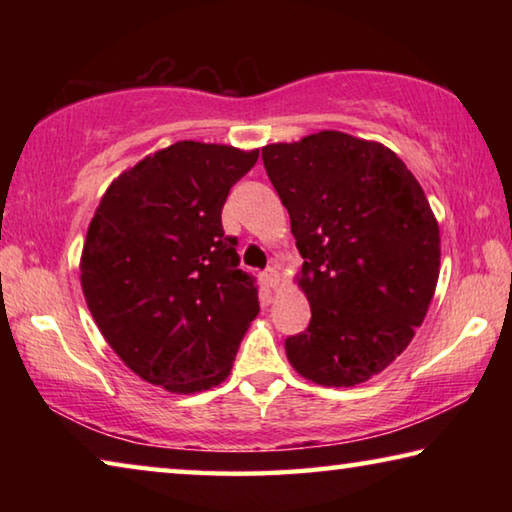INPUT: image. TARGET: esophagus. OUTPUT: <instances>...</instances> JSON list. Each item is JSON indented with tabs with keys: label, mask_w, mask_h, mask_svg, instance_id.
<instances>
[{
	"label": "esophagus",
	"mask_w": 512,
	"mask_h": 512,
	"mask_svg": "<svg viewBox=\"0 0 512 512\" xmlns=\"http://www.w3.org/2000/svg\"><path fill=\"white\" fill-rule=\"evenodd\" d=\"M264 282H266V287L277 289V284H280V273H277V268H266Z\"/></svg>",
	"instance_id": "34e87169"
}]
</instances>
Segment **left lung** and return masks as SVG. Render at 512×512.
<instances>
[{
    "instance_id": "1",
    "label": "left lung",
    "mask_w": 512,
    "mask_h": 512,
    "mask_svg": "<svg viewBox=\"0 0 512 512\" xmlns=\"http://www.w3.org/2000/svg\"><path fill=\"white\" fill-rule=\"evenodd\" d=\"M291 216L298 277L311 307L284 341L291 366L320 386L348 388L384 370L411 343L440 273V230L427 196L379 142L320 131L262 149Z\"/></svg>"
}]
</instances>
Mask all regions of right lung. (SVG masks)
Here are the masks:
<instances>
[{
    "label": "right lung",
    "mask_w": 512,
    "mask_h": 512,
    "mask_svg": "<svg viewBox=\"0 0 512 512\" xmlns=\"http://www.w3.org/2000/svg\"><path fill=\"white\" fill-rule=\"evenodd\" d=\"M259 151L176 142L112 180L81 255L94 323L135 375L201 393L230 375L250 320L255 277L239 268L221 210Z\"/></svg>",
    "instance_id": "add662e5"
}]
</instances>
